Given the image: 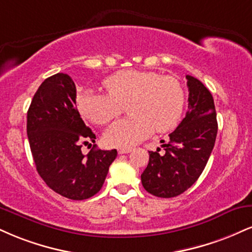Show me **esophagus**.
I'll list each match as a JSON object with an SVG mask.
<instances>
[{"label": "esophagus", "instance_id": "obj_1", "mask_svg": "<svg viewBox=\"0 0 252 252\" xmlns=\"http://www.w3.org/2000/svg\"><path fill=\"white\" fill-rule=\"evenodd\" d=\"M131 148H120L118 149V154H129L131 153Z\"/></svg>", "mask_w": 252, "mask_h": 252}]
</instances>
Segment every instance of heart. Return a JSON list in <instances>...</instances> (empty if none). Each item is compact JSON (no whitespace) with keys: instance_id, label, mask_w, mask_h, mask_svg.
Listing matches in <instances>:
<instances>
[{"instance_id":"1","label":"heart","mask_w":252,"mask_h":252,"mask_svg":"<svg viewBox=\"0 0 252 252\" xmlns=\"http://www.w3.org/2000/svg\"><path fill=\"white\" fill-rule=\"evenodd\" d=\"M103 86L108 93L92 89L81 93L77 107L84 117L103 126L117 117L122 105L129 103L131 116L116 121L104 132L105 142L113 147H131L154 130L169 131L177 126L183 113V88L172 76L129 69L107 77Z\"/></svg>"}]
</instances>
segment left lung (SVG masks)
<instances>
[{"mask_svg":"<svg viewBox=\"0 0 252 252\" xmlns=\"http://www.w3.org/2000/svg\"><path fill=\"white\" fill-rule=\"evenodd\" d=\"M188 111L178 126L162 142L164 153L149 151V163L141 175L151 195L170 198L189 189L204 170L217 136V118L211 93L197 78L187 75Z\"/></svg>","mask_w":252,"mask_h":252,"instance_id":"8db88e82","label":"left lung"}]
</instances>
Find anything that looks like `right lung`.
Listing matches in <instances>:
<instances>
[{"label": "right lung", "mask_w": 252, "mask_h": 252, "mask_svg": "<svg viewBox=\"0 0 252 252\" xmlns=\"http://www.w3.org/2000/svg\"><path fill=\"white\" fill-rule=\"evenodd\" d=\"M27 134L36 170L50 189L82 201L96 195L107 177L117 151L90 150L82 143L95 142L76 109V87L69 75L45 78L32 97L27 114Z\"/></svg>", "instance_id": "right-lung-1"}]
</instances>
